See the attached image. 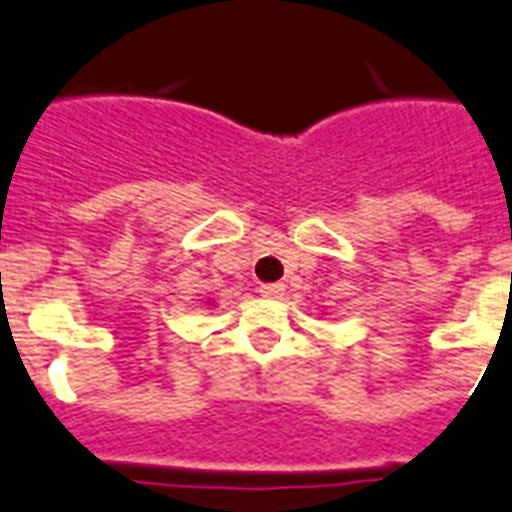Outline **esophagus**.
I'll list each match as a JSON object with an SVG mask.
<instances>
[{
  "mask_svg": "<svg viewBox=\"0 0 512 512\" xmlns=\"http://www.w3.org/2000/svg\"><path fill=\"white\" fill-rule=\"evenodd\" d=\"M282 293H285V285H279V282H274V285H260V295L263 298H279Z\"/></svg>",
  "mask_w": 512,
  "mask_h": 512,
  "instance_id": "34e87169",
  "label": "esophagus"
}]
</instances>
